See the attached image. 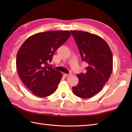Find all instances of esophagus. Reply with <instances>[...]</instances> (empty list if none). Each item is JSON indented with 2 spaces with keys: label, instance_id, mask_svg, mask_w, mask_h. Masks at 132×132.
I'll return each instance as SVG.
<instances>
[{
  "label": "esophagus",
  "instance_id": "obj_1",
  "mask_svg": "<svg viewBox=\"0 0 132 132\" xmlns=\"http://www.w3.org/2000/svg\"><path fill=\"white\" fill-rule=\"evenodd\" d=\"M71 75V73H70V74H65V73H64V74H63V77H69L70 76V75Z\"/></svg>",
  "mask_w": 132,
  "mask_h": 132
}]
</instances>
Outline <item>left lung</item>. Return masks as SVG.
Segmentation results:
<instances>
[{
    "label": "left lung",
    "instance_id": "obj_1",
    "mask_svg": "<svg viewBox=\"0 0 132 132\" xmlns=\"http://www.w3.org/2000/svg\"><path fill=\"white\" fill-rule=\"evenodd\" d=\"M83 61L87 63L86 73L77 74L78 84L72 87L76 96L88 99L100 92L108 82L113 68V55L103 39L92 33L71 30Z\"/></svg>",
    "mask_w": 132,
    "mask_h": 132
}]
</instances>
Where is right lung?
I'll return each mask as SVG.
<instances>
[{"mask_svg":"<svg viewBox=\"0 0 132 132\" xmlns=\"http://www.w3.org/2000/svg\"><path fill=\"white\" fill-rule=\"evenodd\" d=\"M69 30L40 32L28 38L16 56V68L22 82L36 96L54 93L62 77L60 71L48 66L55 50L71 36Z\"/></svg>","mask_w":132,"mask_h":132,"instance_id":"obj_1","label":"right lung"}]
</instances>
